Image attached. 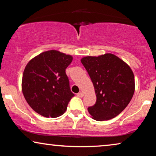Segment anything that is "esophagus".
Masks as SVG:
<instances>
[{"label":"esophagus","mask_w":156,"mask_h":156,"mask_svg":"<svg viewBox=\"0 0 156 156\" xmlns=\"http://www.w3.org/2000/svg\"><path fill=\"white\" fill-rule=\"evenodd\" d=\"M76 96H77L78 97H84V93H83V92H79L77 94H76Z\"/></svg>","instance_id":"esophagus-1"}]
</instances>
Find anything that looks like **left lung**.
<instances>
[{
  "label": "left lung",
  "mask_w": 156,
  "mask_h": 156,
  "mask_svg": "<svg viewBox=\"0 0 156 156\" xmlns=\"http://www.w3.org/2000/svg\"><path fill=\"white\" fill-rule=\"evenodd\" d=\"M81 62L90 76L97 96L94 105L88 107L89 114L96 121L109 120L118 116L131 101L135 91L131 68L111 53L84 57Z\"/></svg>",
  "instance_id": "1"
}]
</instances>
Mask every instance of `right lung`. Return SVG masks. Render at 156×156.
I'll use <instances>...</instances> for the list:
<instances>
[{
  "mask_svg": "<svg viewBox=\"0 0 156 156\" xmlns=\"http://www.w3.org/2000/svg\"><path fill=\"white\" fill-rule=\"evenodd\" d=\"M71 55L57 50L40 53L27 63L23 74L22 91L30 106L44 117L60 116L74 94L65 70Z\"/></svg>",
  "mask_w": 156,
  "mask_h": 156,
  "instance_id": "1",
  "label": "right lung"
}]
</instances>
